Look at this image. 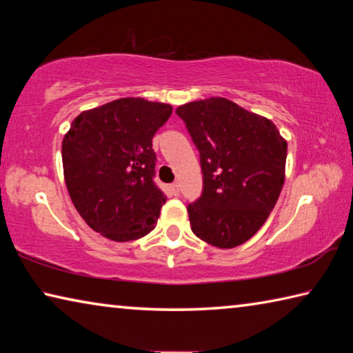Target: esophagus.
Returning <instances> with one entry per match:
<instances>
[{
	"mask_svg": "<svg viewBox=\"0 0 353 353\" xmlns=\"http://www.w3.org/2000/svg\"><path fill=\"white\" fill-rule=\"evenodd\" d=\"M171 190H172V193H174V194H179V193H181V183L174 182L171 185Z\"/></svg>",
	"mask_w": 353,
	"mask_h": 353,
	"instance_id": "34e87169",
	"label": "esophagus"
}]
</instances>
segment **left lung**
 Segmentation results:
<instances>
[{
	"label": "left lung",
	"instance_id": "1",
	"mask_svg": "<svg viewBox=\"0 0 353 353\" xmlns=\"http://www.w3.org/2000/svg\"><path fill=\"white\" fill-rule=\"evenodd\" d=\"M198 146L204 191L188 205L193 234L218 249L252 238L285 182L286 140L271 119L225 98L177 107Z\"/></svg>",
	"mask_w": 353,
	"mask_h": 353
}]
</instances>
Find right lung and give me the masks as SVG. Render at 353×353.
<instances>
[{"label":"right lung","instance_id":"1","mask_svg":"<svg viewBox=\"0 0 353 353\" xmlns=\"http://www.w3.org/2000/svg\"><path fill=\"white\" fill-rule=\"evenodd\" d=\"M171 113V104L121 98L83 110L63 137L70 198L82 219L112 241L139 240L155 227L166 198L152 181V137Z\"/></svg>","mask_w":353,"mask_h":353}]
</instances>
